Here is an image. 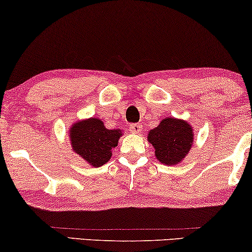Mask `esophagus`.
<instances>
[{"label":"esophagus","instance_id":"obj_1","mask_svg":"<svg viewBox=\"0 0 252 252\" xmlns=\"http://www.w3.org/2000/svg\"><path fill=\"white\" fill-rule=\"evenodd\" d=\"M142 130V125L141 124H132L129 126V132L134 134H139Z\"/></svg>","mask_w":252,"mask_h":252}]
</instances>
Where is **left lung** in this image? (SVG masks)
<instances>
[{
  "mask_svg": "<svg viewBox=\"0 0 252 252\" xmlns=\"http://www.w3.org/2000/svg\"><path fill=\"white\" fill-rule=\"evenodd\" d=\"M148 142L155 148V156L159 162L178 164L191 149L193 130L184 120L165 118L148 133Z\"/></svg>",
  "mask_w": 252,
  "mask_h": 252,
  "instance_id": "1",
  "label": "left lung"
}]
</instances>
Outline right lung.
I'll list each match as a JSON object with an SVG mask.
<instances>
[{"label":"right lung","instance_id":"right-lung-1","mask_svg":"<svg viewBox=\"0 0 252 252\" xmlns=\"http://www.w3.org/2000/svg\"><path fill=\"white\" fill-rule=\"evenodd\" d=\"M122 135L120 129H107L100 119L90 118L75 123L70 128L73 152L93 166H100L112 156L114 147L118 146Z\"/></svg>","mask_w":252,"mask_h":252}]
</instances>
